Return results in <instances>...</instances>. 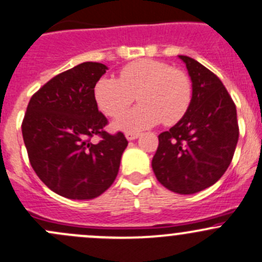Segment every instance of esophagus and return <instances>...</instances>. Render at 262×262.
Returning a JSON list of instances; mask_svg holds the SVG:
<instances>
[{
  "label": "esophagus",
  "mask_w": 262,
  "mask_h": 262,
  "mask_svg": "<svg viewBox=\"0 0 262 262\" xmlns=\"http://www.w3.org/2000/svg\"><path fill=\"white\" fill-rule=\"evenodd\" d=\"M125 137H126V139H128V141H134V139L138 138L139 133H136V132H126Z\"/></svg>",
  "instance_id": "1"
}]
</instances>
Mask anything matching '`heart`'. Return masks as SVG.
<instances>
[{"mask_svg": "<svg viewBox=\"0 0 262 262\" xmlns=\"http://www.w3.org/2000/svg\"><path fill=\"white\" fill-rule=\"evenodd\" d=\"M136 96L141 104L115 121L116 129L141 130L160 121L178 123L191 104V81L167 63L138 59L124 66L118 78L102 77L94 87L97 106L110 118L123 114Z\"/></svg>", "mask_w": 262, "mask_h": 262, "instance_id": "obj_1", "label": "heart"}]
</instances>
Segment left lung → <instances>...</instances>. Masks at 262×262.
<instances>
[{"instance_id": "obj_1", "label": "left lung", "mask_w": 262, "mask_h": 262, "mask_svg": "<svg viewBox=\"0 0 262 262\" xmlns=\"http://www.w3.org/2000/svg\"><path fill=\"white\" fill-rule=\"evenodd\" d=\"M192 82L189 110L158 136L152 168L157 180L178 194H195L215 184L233 158L238 142L237 110L212 71L179 55Z\"/></svg>"}]
</instances>
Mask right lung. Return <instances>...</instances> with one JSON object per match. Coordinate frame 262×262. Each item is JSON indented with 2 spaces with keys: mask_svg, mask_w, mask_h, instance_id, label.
<instances>
[{
  "mask_svg": "<svg viewBox=\"0 0 262 262\" xmlns=\"http://www.w3.org/2000/svg\"><path fill=\"white\" fill-rule=\"evenodd\" d=\"M102 63L84 62L47 82L31 96L23 138L38 178L68 199H94L116 179L128 141L104 130L107 119L97 109L95 83L106 72ZM99 135V144L91 138Z\"/></svg>",
  "mask_w": 262,
  "mask_h": 262,
  "instance_id": "1",
  "label": "right lung"
}]
</instances>
